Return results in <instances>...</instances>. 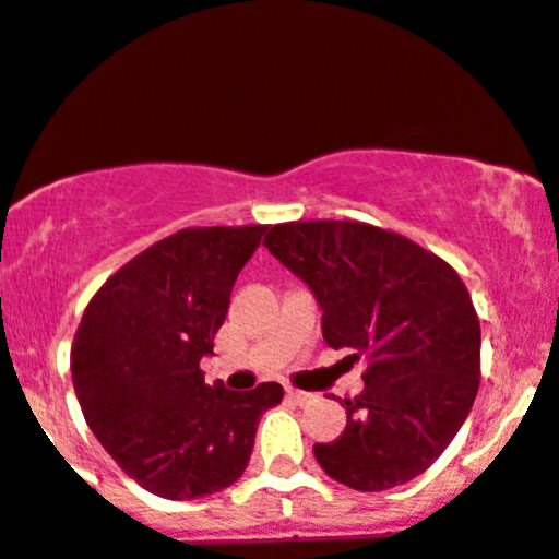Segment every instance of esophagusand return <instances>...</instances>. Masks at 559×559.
I'll use <instances>...</instances> for the list:
<instances>
[{
  "label": "esophagus",
  "mask_w": 559,
  "mask_h": 559,
  "mask_svg": "<svg viewBox=\"0 0 559 559\" xmlns=\"http://www.w3.org/2000/svg\"><path fill=\"white\" fill-rule=\"evenodd\" d=\"M286 392H289L292 401H294V403H299V406H305V403H312V401H316V395H312V392H302V390H294V388H289Z\"/></svg>",
  "instance_id": "obj_1"
}]
</instances>
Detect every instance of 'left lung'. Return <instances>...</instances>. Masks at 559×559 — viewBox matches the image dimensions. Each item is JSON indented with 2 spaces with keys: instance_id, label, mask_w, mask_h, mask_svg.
<instances>
[{
  "instance_id": "1",
  "label": "left lung",
  "mask_w": 559,
  "mask_h": 559,
  "mask_svg": "<svg viewBox=\"0 0 559 559\" xmlns=\"http://www.w3.org/2000/svg\"><path fill=\"white\" fill-rule=\"evenodd\" d=\"M265 247L323 310V340L366 355L347 427L318 464L355 490L414 480L445 451L480 384V321L456 270L432 251L353 219L273 225Z\"/></svg>"
}]
</instances>
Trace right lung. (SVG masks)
Returning <instances> with one entry per match:
<instances>
[{"mask_svg": "<svg viewBox=\"0 0 559 559\" xmlns=\"http://www.w3.org/2000/svg\"><path fill=\"white\" fill-rule=\"evenodd\" d=\"M265 230L175 233L110 275L79 323L71 379L84 419L114 462L162 499L233 486L260 416L284 397L278 382L236 392L206 384L199 369Z\"/></svg>", "mask_w": 559, "mask_h": 559, "instance_id": "right-lung-1", "label": "right lung"}]
</instances>
